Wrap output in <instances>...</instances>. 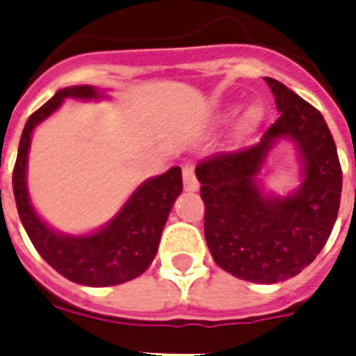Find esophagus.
Masks as SVG:
<instances>
[{"instance_id": "1", "label": "esophagus", "mask_w": 356, "mask_h": 356, "mask_svg": "<svg viewBox=\"0 0 356 356\" xmlns=\"http://www.w3.org/2000/svg\"><path fill=\"white\" fill-rule=\"evenodd\" d=\"M183 181H184V190L186 192H197L200 190V183L195 179V173L192 170V166H183Z\"/></svg>"}]
</instances>
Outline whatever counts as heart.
<instances>
[{"instance_id": "1", "label": "heart", "mask_w": 356, "mask_h": 356, "mask_svg": "<svg viewBox=\"0 0 356 356\" xmlns=\"http://www.w3.org/2000/svg\"><path fill=\"white\" fill-rule=\"evenodd\" d=\"M233 113L234 108H229L227 116H231ZM262 118H264V113H262V107H260V105H249V107H245L236 122L238 134H242V136L243 134H251L254 129L259 127Z\"/></svg>"}]
</instances>
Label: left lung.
I'll use <instances>...</instances> for the list:
<instances>
[{
  "label": "left lung",
  "instance_id": "8db88e82",
  "mask_svg": "<svg viewBox=\"0 0 356 356\" xmlns=\"http://www.w3.org/2000/svg\"><path fill=\"white\" fill-rule=\"evenodd\" d=\"M281 116L259 144L201 161L195 175L205 203V238L222 270L251 282L286 281L316 259L337 222L342 168L320 111L266 77ZM279 138H290L304 162V183L286 198L264 196L256 183Z\"/></svg>",
  "mask_w": 356,
  "mask_h": 356
}]
</instances>
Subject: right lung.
I'll return each mask as SVG.
<instances>
[{"label": "right lung", "mask_w": 356, "mask_h": 356, "mask_svg": "<svg viewBox=\"0 0 356 356\" xmlns=\"http://www.w3.org/2000/svg\"><path fill=\"white\" fill-rule=\"evenodd\" d=\"M66 97L97 99L102 94L88 85L68 86L58 90L29 116L19 138L13 172L14 200L19 220L42 259L70 281L97 288L133 281L155 259L168 214L177 195L183 192L181 168H170L166 173L140 184L122 211L96 233L72 236L53 231L31 205L25 173L33 129L55 113Z\"/></svg>", "instance_id": "1"}]
</instances>
